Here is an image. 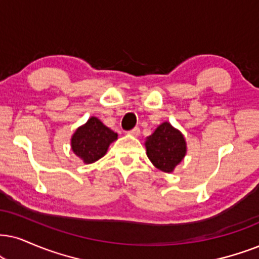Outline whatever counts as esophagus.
I'll list each match as a JSON object with an SVG mask.
<instances>
[{
    "instance_id": "1",
    "label": "esophagus",
    "mask_w": 259,
    "mask_h": 259,
    "mask_svg": "<svg viewBox=\"0 0 259 259\" xmlns=\"http://www.w3.org/2000/svg\"><path fill=\"white\" fill-rule=\"evenodd\" d=\"M129 135H133V136H139L140 135V127L139 126H135L134 129L130 130V132H127Z\"/></svg>"
}]
</instances>
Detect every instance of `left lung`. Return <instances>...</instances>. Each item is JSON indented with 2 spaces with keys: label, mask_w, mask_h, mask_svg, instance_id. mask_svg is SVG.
I'll return each instance as SVG.
<instances>
[{
  "label": "left lung",
  "mask_w": 259,
  "mask_h": 259,
  "mask_svg": "<svg viewBox=\"0 0 259 259\" xmlns=\"http://www.w3.org/2000/svg\"><path fill=\"white\" fill-rule=\"evenodd\" d=\"M146 148L153 165L169 173L185 156L186 143L182 133L165 122L147 139Z\"/></svg>",
  "instance_id": "obj_1"
}]
</instances>
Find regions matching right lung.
Masks as SVG:
<instances>
[{
  "instance_id": "add662e5",
  "label": "right lung",
  "mask_w": 259,
  "mask_h": 259,
  "mask_svg": "<svg viewBox=\"0 0 259 259\" xmlns=\"http://www.w3.org/2000/svg\"><path fill=\"white\" fill-rule=\"evenodd\" d=\"M116 140V133L104 125L96 117H92L75 132L71 137V148L83 162L92 163L103 158L109 146Z\"/></svg>"
}]
</instances>
